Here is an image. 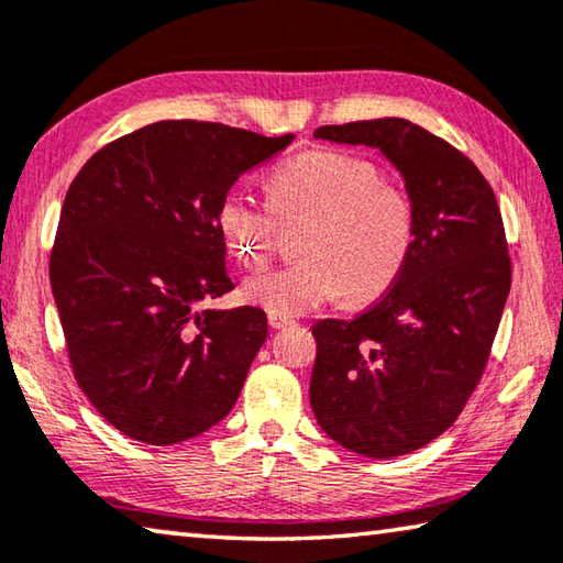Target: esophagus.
<instances>
[{"mask_svg":"<svg viewBox=\"0 0 563 563\" xmlns=\"http://www.w3.org/2000/svg\"><path fill=\"white\" fill-rule=\"evenodd\" d=\"M268 322H271L273 330H285V328L292 325V320L283 318V316H268Z\"/></svg>","mask_w":563,"mask_h":563,"instance_id":"obj_1","label":"esophagus"}]
</instances>
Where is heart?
Wrapping results in <instances>:
<instances>
[{
	"mask_svg": "<svg viewBox=\"0 0 563 563\" xmlns=\"http://www.w3.org/2000/svg\"><path fill=\"white\" fill-rule=\"evenodd\" d=\"M268 203L228 194L221 228L247 268L263 265L280 243V225L298 231V263L265 268L243 283V300L271 316H302L347 295L367 302L405 271L417 213L407 188L383 180L373 161L318 148L285 161L268 180ZM282 223L278 224L277 221Z\"/></svg>",
	"mask_w": 563,
	"mask_h": 563,
	"instance_id": "b5f03b06",
	"label": "heart"
}]
</instances>
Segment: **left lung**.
Here are the masks:
<instances>
[{
    "instance_id": "1",
    "label": "left lung",
    "mask_w": 563,
    "mask_h": 563,
    "mask_svg": "<svg viewBox=\"0 0 563 563\" xmlns=\"http://www.w3.org/2000/svg\"><path fill=\"white\" fill-rule=\"evenodd\" d=\"M316 139L377 151L415 201V245L393 290L355 320L312 325L322 432L393 460L450 430L484 373L511 285L501 213L479 168L412 121L320 126Z\"/></svg>"
}]
</instances>
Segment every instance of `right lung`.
Segmentation results:
<instances>
[{
    "instance_id": "right-lung-1",
    "label": "right lung",
    "mask_w": 563,
    "mask_h": 563,
    "mask_svg": "<svg viewBox=\"0 0 563 563\" xmlns=\"http://www.w3.org/2000/svg\"><path fill=\"white\" fill-rule=\"evenodd\" d=\"M156 121L93 154L66 190L49 278L76 383L131 440L176 444L231 412L268 338L233 290L221 208L245 170L292 144Z\"/></svg>"
}]
</instances>
